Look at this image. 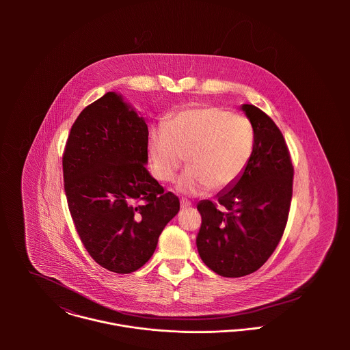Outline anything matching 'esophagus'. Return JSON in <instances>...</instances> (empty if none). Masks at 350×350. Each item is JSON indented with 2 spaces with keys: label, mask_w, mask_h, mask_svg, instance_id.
<instances>
[{
  "label": "esophagus",
  "mask_w": 350,
  "mask_h": 350,
  "mask_svg": "<svg viewBox=\"0 0 350 350\" xmlns=\"http://www.w3.org/2000/svg\"><path fill=\"white\" fill-rule=\"evenodd\" d=\"M191 206V202L189 200H185V198H182L180 200V207L182 208H189Z\"/></svg>",
  "instance_id": "1"
}]
</instances>
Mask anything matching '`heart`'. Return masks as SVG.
Returning <instances> with one entry per match:
<instances>
[{
    "label": "heart",
    "instance_id": "b5f03b06",
    "mask_svg": "<svg viewBox=\"0 0 350 350\" xmlns=\"http://www.w3.org/2000/svg\"><path fill=\"white\" fill-rule=\"evenodd\" d=\"M254 150L250 118L219 107L187 109L150 132V165L160 182H170L185 161L186 171L176 182L183 194L198 196L211 187L224 190L244 174Z\"/></svg>",
    "mask_w": 350,
    "mask_h": 350
}]
</instances>
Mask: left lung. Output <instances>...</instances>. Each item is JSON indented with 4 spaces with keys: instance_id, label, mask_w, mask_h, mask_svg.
<instances>
[{
    "instance_id": "left-lung-1",
    "label": "left lung",
    "mask_w": 350,
    "mask_h": 350,
    "mask_svg": "<svg viewBox=\"0 0 350 350\" xmlns=\"http://www.w3.org/2000/svg\"><path fill=\"white\" fill-rule=\"evenodd\" d=\"M254 129V150L241 178L218 194L200 200L202 225L197 248L202 261L225 278L257 271L276 250L284 233L294 167L286 140L262 110L243 105Z\"/></svg>"
}]
</instances>
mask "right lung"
I'll return each instance as SVG.
<instances>
[{
  "label": "right lung",
  "mask_w": 350,
  "mask_h": 350,
  "mask_svg": "<svg viewBox=\"0 0 350 350\" xmlns=\"http://www.w3.org/2000/svg\"><path fill=\"white\" fill-rule=\"evenodd\" d=\"M62 161L68 208L89 254L107 271H137L180 208L146 168V120L109 92L81 111Z\"/></svg>",
  "instance_id": "add662e5"
}]
</instances>
